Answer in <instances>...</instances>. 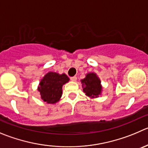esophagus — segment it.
<instances>
[{
    "label": "esophagus",
    "mask_w": 148,
    "mask_h": 148,
    "mask_svg": "<svg viewBox=\"0 0 148 148\" xmlns=\"http://www.w3.org/2000/svg\"><path fill=\"white\" fill-rule=\"evenodd\" d=\"M70 80L73 81H76L77 80V77L76 76H73V77H70Z\"/></svg>",
    "instance_id": "obj_1"
}]
</instances>
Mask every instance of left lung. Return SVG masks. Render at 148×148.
<instances>
[{"label": "left lung", "mask_w": 148, "mask_h": 148, "mask_svg": "<svg viewBox=\"0 0 148 148\" xmlns=\"http://www.w3.org/2000/svg\"><path fill=\"white\" fill-rule=\"evenodd\" d=\"M81 82L84 85V91L87 96L91 97H97L100 94L102 87L100 81L94 73H88L86 77L81 80Z\"/></svg>", "instance_id": "8db88e82"}]
</instances>
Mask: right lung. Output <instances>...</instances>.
I'll return each mask as SVG.
<instances>
[{"label": "right lung", "instance_id": "right-lung-1", "mask_svg": "<svg viewBox=\"0 0 148 148\" xmlns=\"http://www.w3.org/2000/svg\"><path fill=\"white\" fill-rule=\"evenodd\" d=\"M69 81V78L65 74L59 75L58 73H47L41 80L38 91L42 99L47 103L54 104L59 101L62 93V86Z\"/></svg>", "mask_w": 148, "mask_h": 148}]
</instances>
